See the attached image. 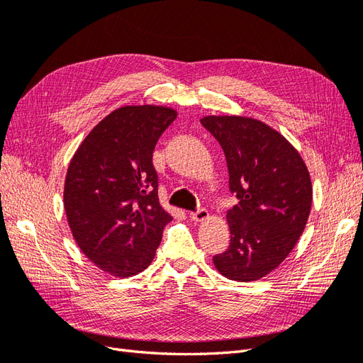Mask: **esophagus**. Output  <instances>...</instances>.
Listing matches in <instances>:
<instances>
[{"label": "esophagus", "mask_w": 363, "mask_h": 363, "mask_svg": "<svg viewBox=\"0 0 363 363\" xmlns=\"http://www.w3.org/2000/svg\"><path fill=\"white\" fill-rule=\"evenodd\" d=\"M194 221H196V223H201V221H204V219H207L208 218V212L206 211V208H199V211H195V212H191V215H189Z\"/></svg>", "instance_id": "esophagus-1"}]
</instances>
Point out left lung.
Segmentation results:
<instances>
[{
	"mask_svg": "<svg viewBox=\"0 0 363 363\" xmlns=\"http://www.w3.org/2000/svg\"><path fill=\"white\" fill-rule=\"evenodd\" d=\"M201 124L224 151L228 188L239 200L227 212L230 245L213 256L215 268L230 280H259L303 233L312 206L309 171L298 151L257 119L206 116Z\"/></svg>",
	"mask_w": 363,
	"mask_h": 363,
	"instance_id": "8db88e82",
	"label": "left lung"
}]
</instances>
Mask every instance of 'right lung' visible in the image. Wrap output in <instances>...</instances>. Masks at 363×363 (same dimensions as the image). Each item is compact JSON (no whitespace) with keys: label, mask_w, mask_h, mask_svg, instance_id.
<instances>
[{"label":"right lung","mask_w":363,"mask_h":363,"mask_svg":"<svg viewBox=\"0 0 363 363\" xmlns=\"http://www.w3.org/2000/svg\"><path fill=\"white\" fill-rule=\"evenodd\" d=\"M175 118L169 107H119L92 128L69 163L63 203L72 236L115 277L144 271L172 221L159 203L152 151Z\"/></svg>","instance_id":"add662e5"}]
</instances>
